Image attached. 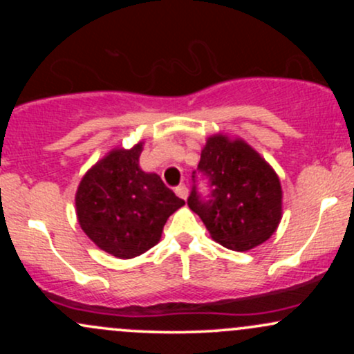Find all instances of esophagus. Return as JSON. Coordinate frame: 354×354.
Returning a JSON list of instances; mask_svg holds the SVG:
<instances>
[{
    "label": "esophagus",
    "mask_w": 354,
    "mask_h": 354,
    "mask_svg": "<svg viewBox=\"0 0 354 354\" xmlns=\"http://www.w3.org/2000/svg\"><path fill=\"white\" fill-rule=\"evenodd\" d=\"M174 191H176V194L181 198V200H186V198H188V194H189V191L185 185H180Z\"/></svg>",
    "instance_id": "esophagus-1"
}]
</instances>
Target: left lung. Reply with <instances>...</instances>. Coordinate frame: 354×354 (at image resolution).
<instances>
[{
	"label": "left lung",
	"instance_id": "1",
	"mask_svg": "<svg viewBox=\"0 0 354 354\" xmlns=\"http://www.w3.org/2000/svg\"><path fill=\"white\" fill-rule=\"evenodd\" d=\"M198 169L208 176L211 194L191 191L188 206L201 218L214 241L233 251L265 243L283 216V189L265 158L241 138L209 136Z\"/></svg>",
	"mask_w": 354,
	"mask_h": 354
}]
</instances>
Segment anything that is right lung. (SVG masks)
<instances>
[{
    "label": "right lung",
    "mask_w": 354,
    "mask_h": 354,
    "mask_svg": "<svg viewBox=\"0 0 354 354\" xmlns=\"http://www.w3.org/2000/svg\"><path fill=\"white\" fill-rule=\"evenodd\" d=\"M143 145L113 148L84 173L76 189L81 230L100 250L120 259L158 245L165 223L185 205L156 173L140 168Z\"/></svg>",
    "instance_id": "1"
}]
</instances>
